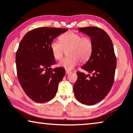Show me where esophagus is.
<instances>
[{
    "instance_id": "1",
    "label": "esophagus",
    "mask_w": 133,
    "mask_h": 133,
    "mask_svg": "<svg viewBox=\"0 0 133 133\" xmlns=\"http://www.w3.org/2000/svg\"><path fill=\"white\" fill-rule=\"evenodd\" d=\"M71 72L70 71H69V70H66V74H70Z\"/></svg>"
}]
</instances>
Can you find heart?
<instances>
[{
	"label": "heart",
	"mask_w": 133,
	"mask_h": 133,
	"mask_svg": "<svg viewBox=\"0 0 133 133\" xmlns=\"http://www.w3.org/2000/svg\"><path fill=\"white\" fill-rule=\"evenodd\" d=\"M59 41L53 40L50 47L52 55L56 59L63 57L64 50L67 55L59 61L58 66L66 70H71L78 64L89 60L93 50V42L89 37H83L79 34L68 31L59 37Z\"/></svg>",
	"instance_id": "b5f03b06"
}]
</instances>
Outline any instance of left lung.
<instances>
[{
    "label": "left lung",
    "mask_w": 133,
    "mask_h": 133,
    "mask_svg": "<svg viewBox=\"0 0 133 133\" xmlns=\"http://www.w3.org/2000/svg\"><path fill=\"white\" fill-rule=\"evenodd\" d=\"M78 31L91 37L93 50L89 60L81 67L89 74L76 72L78 79L74 85V91L78 101L92 105L103 99L111 90L115 79L116 57L111 38L103 29L93 26L80 28Z\"/></svg>",
    "instance_id": "8db88e82"
}]
</instances>
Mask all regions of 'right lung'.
<instances>
[{
    "mask_svg": "<svg viewBox=\"0 0 133 133\" xmlns=\"http://www.w3.org/2000/svg\"><path fill=\"white\" fill-rule=\"evenodd\" d=\"M67 30L35 28L26 34L20 43L16 56L17 78L25 93L34 101L43 103L51 100L57 93L65 69L50 67L55 64V59L50 45L54 39Z\"/></svg>",
    "mask_w": 133,
    "mask_h": 133,
    "instance_id": "1",
    "label": "right lung"
}]
</instances>
